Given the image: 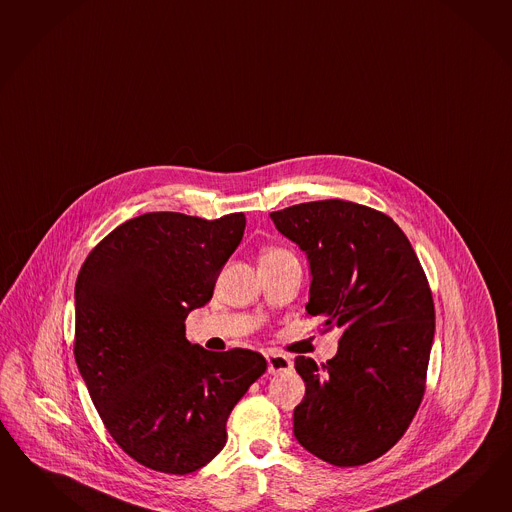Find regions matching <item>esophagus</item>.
<instances>
[{
  "instance_id": "34e87169",
  "label": "esophagus",
  "mask_w": 512,
  "mask_h": 512,
  "mask_svg": "<svg viewBox=\"0 0 512 512\" xmlns=\"http://www.w3.org/2000/svg\"><path fill=\"white\" fill-rule=\"evenodd\" d=\"M266 361H268V373H285V371H291L292 369L291 358H287L279 352H274V350L266 354Z\"/></svg>"
}]
</instances>
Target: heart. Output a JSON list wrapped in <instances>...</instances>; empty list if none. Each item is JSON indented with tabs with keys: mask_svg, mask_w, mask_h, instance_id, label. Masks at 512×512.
Instances as JSON below:
<instances>
[{
	"mask_svg": "<svg viewBox=\"0 0 512 512\" xmlns=\"http://www.w3.org/2000/svg\"><path fill=\"white\" fill-rule=\"evenodd\" d=\"M281 257H292L287 249L283 248H268L264 249L261 261H268V259H281Z\"/></svg>",
	"mask_w": 512,
	"mask_h": 512,
	"instance_id": "b5f03b06",
	"label": "heart"
}]
</instances>
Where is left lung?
I'll return each instance as SVG.
<instances>
[{
	"instance_id": "obj_1",
	"label": "left lung",
	"mask_w": 512,
	"mask_h": 512,
	"mask_svg": "<svg viewBox=\"0 0 512 512\" xmlns=\"http://www.w3.org/2000/svg\"><path fill=\"white\" fill-rule=\"evenodd\" d=\"M270 218L307 253V315L343 328L332 360H294L305 382L294 436L333 466L367 464L401 440L423 401L434 339L429 281L401 227L374 208L326 199Z\"/></svg>"
}]
</instances>
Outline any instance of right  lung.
<instances>
[{
	"label": "right lung",
	"mask_w": 512,
	"mask_h": 512,
	"mask_svg": "<svg viewBox=\"0 0 512 512\" xmlns=\"http://www.w3.org/2000/svg\"><path fill=\"white\" fill-rule=\"evenodd\" d=\"M246 229L242 212L203 220L147 212L113 229L76 279L74 358L111 438L136 462L186 475L227 442V419L266 371L259 352H210L184 320L212 298Z\"/></svg>",
	"instance_id": "obj_1"
}]
</instances>
